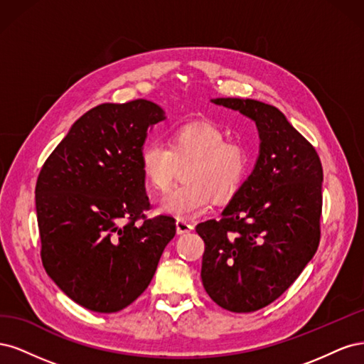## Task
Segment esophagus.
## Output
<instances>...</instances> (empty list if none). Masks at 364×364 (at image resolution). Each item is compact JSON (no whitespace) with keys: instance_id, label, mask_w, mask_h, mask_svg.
<instances>
[{"instance_id":"obj_1","label":"esophagus","mask_w":364,"mask_h":364,"mask_svg":"<svg viewBox=\"0 0 364 364\" xmlns=\"http://www.w3.org/2000/svg\"><path fill=\"white\" fill-rule=\"evenodd\" d=\"M193 229H194V225L190 223V222H186V220H183V218L176 220V230H178L179 235L188 234V232H191Z\"/></svg>"}]
</instances>
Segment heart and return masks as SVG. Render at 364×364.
I'll return each instance as SVG.
<instances>
[{
  "mask_svg": "<svg viewBox=\"0 0 364 364\" xmlns=\"http://www.w3.org/2000/svg\"><path fill=\"white\" fill-rule=\"evenodd\" d=\"M226 132L208 119L174 126L167 146L147 141L139 151V168L149 190L165 193L182 167V183L161 202L164 213L194 217L214 200L228 202L240 191L250 171L252 156L245 142L226 139Z\"/></svg>",
  "mask_w": 364,
  "mask_h": 364,
  "instance_id": "heart-1",
  "label": "heart"
}]
</instances>
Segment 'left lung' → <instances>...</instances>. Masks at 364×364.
<instances>
[{
  "instance_id": "left-lung-1",
  "label": "left lung",
  "mask_w": 364,
  "mask_h": 364,
  "mask_svg": "<svg viewBox=\"0 0 364 364\" xmlns=\"http://www.w3.org/2000/svg\"><path fill=\"white\" fill-rule=\"evenodd\" d=\"M257 123L255 168L220 220L196 226L205 241L202 282L228 311L252 313L287 290L318 247L323 170L316 149L272 105L215 98Z\"/></svg>"
}]
</instances>
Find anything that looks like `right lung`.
Segmentation results:
<instances>
[{
    "mask_svg": "<svg viewBox=\"0 0 364 364\" xmlns=\"http://www.w3.org/2000/svg\"><path fill=\"white\" fill-rule=\"evenodd\" d=\"M164 111L149 100L105 103L75 121L36 182L41 258L79 305L117 313L144 291L176 234L170 215L149 218L139 168L147 130Z\"/></svg>",
    "mask_w": 364,
    "mask_h": 364,
    "instance_id": "add662e5",
    "label": "right lung"
}]
</instances>
